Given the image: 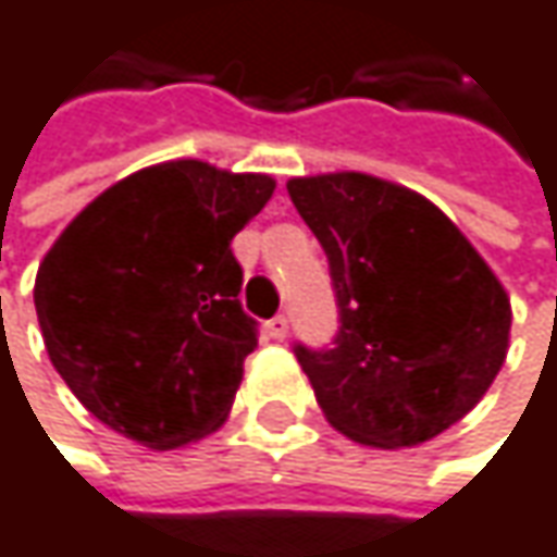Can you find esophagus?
Segmentation results:
<instances>
[{
    "label": "esophagus",
    "mask_w": 557,
    "mask_h": 557,
    "mask_svg": "<svg viewBox=\"0 0 557 557\" xmlns=\"http://www.w3.org/2000/svg\"><path fill=\"white\" fill-rule=\"evenodd\" d=\"M268 332H271V338L283 342V338L289 335V319H286V315H274V319L268 322Z\"/></svg>",
    "instance_id": "34e87169"
}]
</instances>
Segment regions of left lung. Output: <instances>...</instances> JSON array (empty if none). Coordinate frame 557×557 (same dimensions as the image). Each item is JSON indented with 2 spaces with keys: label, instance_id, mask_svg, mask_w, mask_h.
<instances>
[{
  "label": "left lung",
  "instance_id": "left-lung-1",
  "mask_svg": "<svg viewBox=\"0 0 557 557\" xmlns=\"http://www.w3.org/2000/svg\"><path fill=\"white\" fill-rule=\"evenodd\" d=\"M338 302L332 348L296 345L325 419L374 448H412L465 419L500 374L509 296L425 196L371 173L293 176Z\"/></svg>",
  "mask_w": 557,
  "mask_h": 557
}]
</instances>
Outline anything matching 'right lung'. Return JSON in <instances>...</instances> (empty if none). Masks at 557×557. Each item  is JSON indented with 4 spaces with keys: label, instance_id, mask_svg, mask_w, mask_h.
Instances as JSON below:
<instances>
[{
    "label": "right lung",
    "instance_id": "obj_1",
    "mask_svg": "<svg viewBox=\"0 0 557 557\" xmlns=\"http://www.w3.org/2000/svg\"><path fill=\"white\" fill-rule=\"evenodd\" d=\"M274 186L268 173L168 161L119 180L60 232L35 280L38 325L99 422L154 451L225 422L258 348L232 238Z\"/></svg>",
    "mask_w": 557,
    "mask_h": 557
}]
</instances>
